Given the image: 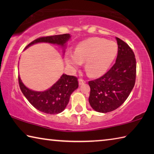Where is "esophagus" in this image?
Instances as JSON below:
<instances>
[{
    "label": "esophagus",
    "instance_id": "esophagus-1",
    "mask_svg": "<svg viewBox=\"0 0 154 154\" xmlns=\"http://www.w3.org/2000/svg\"><path fill=\"white\" fill-rule=\"evenodd\" d=\"M86 82V81L85 80H84V79H79V85H83V84H84V83Z\"/></svg>",
    "mask_w": 154,
    "mask_h": 154
}]
</instances>
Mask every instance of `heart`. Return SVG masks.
<instances>
[{
  "label": "heart",
  "mask_w": 154,
  "mask_h": 154,
  "mask_svg": "<svg viewBox=\"0 0 154 154\" xmlns=\"http://www.w3.org/2000/svg\"><path fill=\"white\" fill-rule=\"evenodd\" d=\"M118 54V47L114 42L103 38H91L79 43L75 53L67 52L66 63L77 69L85 62V70L91 77H98L105 73Z\"/></svg>",
  "instance_id": "1"
}]
</instances>
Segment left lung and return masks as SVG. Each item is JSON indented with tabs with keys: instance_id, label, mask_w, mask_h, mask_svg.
Returning a JSON list of instances; mask_svg holds the SVG:
<instances>
[{
	"instance_id": "1",
	"label": "left lung",
	"mask_w": 154,
	"mask_h": 154,
	"mask_svg": "<svg viewBox=\"0 0 154 154\" xmlns=\"http://www.w3.org/2000/svg\"><path fill=\"white\" fill-rule=\"evenodd\" d=\"M118 45L116 63L102 77L90 81L89 103L100 113L116 110L123 104L133 89L137 64L133 51L124 41L116 37Z\"/></svg>"
}]
</instances>
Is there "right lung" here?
<instances>
[{
    "mask_svg": "<svg viewBox=\"0 0 154 154\" xmlns=\"http://www.w3.org/2000/svg\"><path fill=\"white\" fill-rule=\"evenodd\" d=\"M71 36L69 34L42 36L34 40L26 47L37 43H49L64 47ZM20 90L29 103L37 110L48 114H58L64 110L69 102L71 94L79 86L77 77L63 74L58 82L44 92H36L28 89L18 76Z\"/></svg>",
    "mask_w": 154,
    "mask_h": 154,
    "instance_id": "obj_1",
    "label": "right lung"
}]
</instances>
